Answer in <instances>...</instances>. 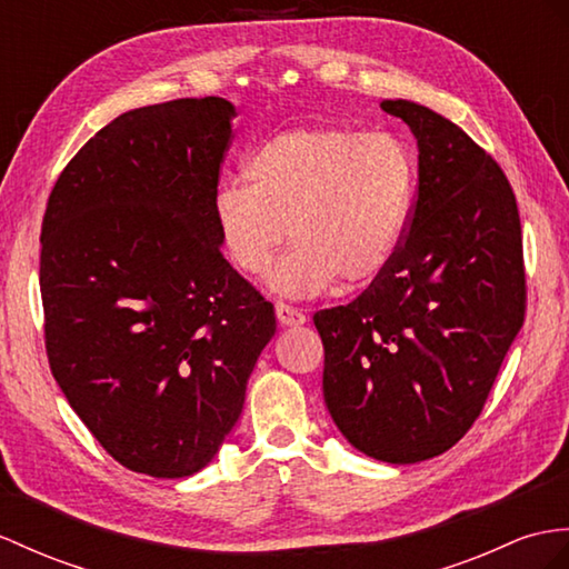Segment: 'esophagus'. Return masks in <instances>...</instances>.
Instances as JSON below:
<instances>
[{
    "label": "esophagus",
    "mask_w": 569,
    "mask_h": 569,
    "mask_svg": "<svg viewBox=\"0 0 569 569\" xmlns=\"http://www.w3.org/2000/svg\"><path fill=\"white\" fill-rule=\"evenodd\" d=\"M274 313H277V321H280L282 326H301L307 323V316H303L299 309L289 307V303H277L274 307Z\"/></svg>",
    "instance_id": "34e87169"
}]
</instances>
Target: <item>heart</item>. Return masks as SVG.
<instances>
[{
  "label": "heart",
  "mask_w": 569,
  "mask_h": 569,
  "mask_svg": "<svg viewBox=\"0 0 569 569\" xmlns=\"http://www.w3.org/2000/svg\"><path fill=\"white\" fill-rule=\"evenodd\" d=\"M246 183H221L212 221L233 268L260 274L277 248L268 287L307 299L365 287L393 266L410 227L418 161L406 140L345 124H297L258 142Z\"/></svg>",
  "instance_id": "b5f03b06"
}]
</instances>
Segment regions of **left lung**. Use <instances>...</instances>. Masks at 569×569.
Returning <instances> with one entry per match:
<instances>
[{
	"instance_id": "8db88e82",
	"label": "left lung",
	"mask_w": 569,
	"mask_h": 569,
	"mask_svg": "<svg viewBox=\"0 0 569 569\" xmlns=\"http://www.w3.org/2000/svg\"><path fill=\"white\" fill-rule=\"evenodd\" d=\"M418 140V198L406 241L348 307L318 311L323 400L371 459H435L476 422L523 323L517 198L470 137L406 99L381 101Z\"/></svg>"
}]
</instances>
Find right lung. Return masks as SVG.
Wrapping results in <instances>:
<instances>
[{"label": "right lung", "instance_id": "add662e5", "mask_svg": "<svg viewBox=\"0 0 569 569\" xmlns=\"http://www.w3.org/2000/svg\"><path fill=\"white\" fill-rule=\"evenodd\" d=\"M233 118L219 96L128 110L77 151L48 200L52 377L134 473L186 478L214 459L277 328L212 221Z\"/></svg>", "mask_w": 569, "mask_h": 569}]
</instances>
